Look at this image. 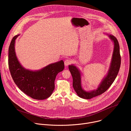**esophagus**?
<instances>
[{"mask_svg": "<svg viewBox=\"0 0 131 131\" xmlns=\"http://www.w3.org/2000/svg\"><path fill=\"white\" fill-rule=\"evenodd\" d=\"M72 61L70 59H66L65 60V61H64V64L65 65V66H67L68 65H69V64H71Z\"/></svg>", "mask_w": 131, "mask_h": 131, "instance_id": "1", "label": "esophagus"}]
</instances>
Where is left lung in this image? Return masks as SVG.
<instances>
[{
  "instance_id": "8db88e82",
  "label": "left lung",
  "mask_w": 131,
  "mask_h": 131,
  "mask_svg": "<svg viewBox=\"0 0 131 131\" xmlns=\"http://www.w3.org/2000/svg\"><path fill=\"white\" fill-rule=\"evenodd\" d=\"M107 35L113 42L114 50L107 73L103 78L96 89L90 91L84 90L82 86L81 71L75 65L71 64L68 66L72 77L73 88L78 96L82 99L89 100L103 94L113 84L117 76L121 64L119 42L117 38L113 35Z\"/></svg>"
}]
</instances>
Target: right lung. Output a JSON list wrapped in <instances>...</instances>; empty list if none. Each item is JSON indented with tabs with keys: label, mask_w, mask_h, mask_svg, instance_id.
Instances as JSON below:
<instances>
[{
	"label": "right lung",
	"mask_w": 131,
	"mask_h": 131,
	"mask_svg": "<svg viewBox=\"0 0 131 131\" xmlns=\"http://www.w3.org/2000/svg\"><path fill=\"white\" fill-rule=\"evenodd\" d=\"M19 35L13 37L9 48L8 64L12 79L28 96L35 100H45L52 94L56 76L64 70V63L61 60L36 70L25 68L18 61L15 51V40Z\"/></svg>",
	"instance_id": "add662e5"
}]
</instances>
